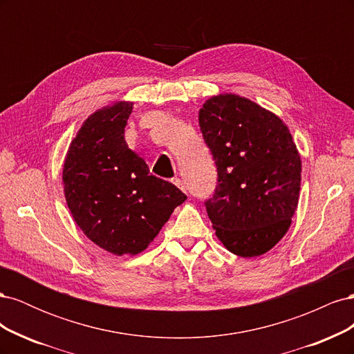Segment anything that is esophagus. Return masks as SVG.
I'll return each mask as SVG.
<instances>
[{
    "label": "esophagus",
    "instance_id": "obj_1",
    "mask_svg": "<svg viewBox=\"0 0 354 354\" xmlns=\"http://www.w3.org/2000/svg\"><path fill=\"white\" fill-rule=\"evenodd\" d=\"M171 181H173V185H174V186H177L180 190H183L185 194H186V190H187V189H186V185L183 183V180H180L178 177H174V178L171 180Z\"/></svg>",
    "mask_w": 354,
    "mask_h": 354
}]
</instances>
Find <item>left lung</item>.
I'll return each instance as SVG.
<instances>
[{"mask_svg": "<svg viewBox=\"0 0 354 354\" xmlns=\"http://www.w3.org/2000/svg\"><path fill=\"white\" fill-rule=\"evenodd\" d=\"M199 127L218 171L205 202L217 238L243 259L266 254L298 207L301 159L288 125L255 102L223 93L202 104Z\"/></svg>", "mask_w": 354, "mask_h": 354, "instance_id": "left-lung-1", "label": "left lung"}]
</instances>
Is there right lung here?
<instances>
[{"label":"right lung","instance_id":"obj_1","mask_svg":"<svg viewBox=\"0 0 354 354\" xmlns=\"http://www.w3.org/2000/svg\"><path fill=\"white\" fill-rule=\"evenodd\" d=\"M133 102L93 112L69 145L63 192L75 223L91 242L113 255L145 251L187 196L149 173L128 147L125 125Z\"/></svg>","mask_w":354,"mask_h":354}]
</instances>
